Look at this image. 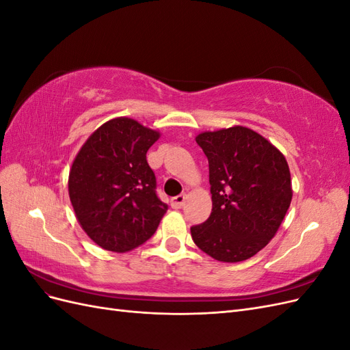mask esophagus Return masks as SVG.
Instances as JSON below:
<instances>
[{"label":"esophagus","instance_id":"esophagus-1","mask_svg":"<svg viewBox=\"0 0 350 350\" xmlns=\"http://www.w3.org/2000/svg\"><path fill=\"white\" fill-rule=\"evenodd\" d=\"M185 200H187L185 194L174 197V198H172V207H174V208H181V207H184Z\"/></svg>","mask_w":350,"mask_h":350}]
</instances>
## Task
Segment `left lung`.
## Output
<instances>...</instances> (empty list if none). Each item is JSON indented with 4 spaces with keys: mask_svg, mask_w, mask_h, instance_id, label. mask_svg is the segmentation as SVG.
Returning <instances> with one entry per match:
<instances>
[{
    "mask_svg": "<svg viewBox=\"0 0 350 350\" xmlns=\"http://www.w3.org/2000/svg\"><path fill=\"white\" fill-rule=\"evenodd\" d=\"M196 142L208 159L213 208L191 228L193 241L217 261L248 260L276 235L291 206L288 162L247 126L201 133Z\"/></svg>",
    "mask_w": 350,
    "mask_h": 350,
    "instance_id": "8db88e82",
    "label": "left lung"
}]
</instances>
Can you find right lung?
Masks as SVG:
<instances>
[{
  "label": "right lung",
  "mask_w": 350,
  "mask_h": 350,
  "mask_svg": "<svg viewBox=\"0 0 350 350\" xmlns=\"http://www.w3.org/2000/svg\"><path fill=\"white\" fill-rule=\"evenodd\" d=\"M161 137L135 120L113 118L81 146L68 176L80 226L99 247L126 252L152 238L166 213L146 153Z\"/></svg>",
  "instance_id": "right-lung-1"
}]
</instances>
